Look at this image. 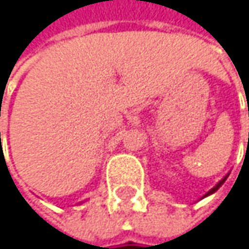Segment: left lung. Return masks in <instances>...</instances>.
I'll use <instances>...</instances> for the list:
<instances>
[{"label":"left lung","mask_w":249,"mask_h":249,"mask_svg":"<svg viewBox=\"0 0 249 249\" xmlns=\"http://www.w3.org/2000/svg\"><path fill=\"white\" fill-rule=\"evenodd\" d=\"M226 178H227V176H226V177H224L223 180H220V181H218V183H217V184H215V186H214V187H213V189H211V190H210V192H208L207 195H204V198H205V196H208V195H213L214 192H217V190H218V187H220V186H221V184H223V183L226 181Z\"/></svg>","instance_id":"left-lung-1"}]
</instances>
